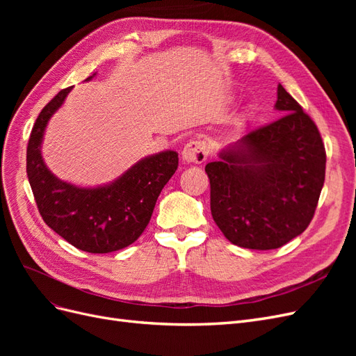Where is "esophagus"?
Segmentation results:
<instances>
[{
  "mask_svg": "<svg viewBox=\"0 0 356 356\" xmlns=\"http://www.w3.org/2000/svg\"><path fill=\"white\" fill-rule=\"evenodd\" d=\"M208 157V148L203 141H190L182 149V160L186 163H203Z\"/></svg>",
  "mask_w": 356,
  "mask_h": 356,
  "instance_id": "obj_1",
  "label": "esophagus"
}]
</instances>
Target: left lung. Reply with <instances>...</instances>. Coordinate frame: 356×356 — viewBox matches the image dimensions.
<instances>
[{"mask_svg":"<svg viewBox=\"0 0 356 356\" xmlns=\"http://www.w3.org/2000/svg\"><path fill=\"white\" fill-rule=\"evenodd\" d=\"M275 108L281 118L222 148L204 166L215 224L248 250H276L303 233L325 179L318 127L281 84Z\"/></svg>","mask_w":356,"mask_h":356,"instance_id":"8db88e82","label":"left lung"}]
</instances>
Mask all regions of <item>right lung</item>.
I'll return each instance as SVG.
<instances>
[{
  "label": "right lung",
  "mask_w": 356,
  "mask_h": 356,
  "mask_svg": "<svg viewBox=\"0 0 356 356\" xmlns=\"http://www.w3.org/2000/svg\"><path fill=\"white\" fill-rule=\"evenodd\" d=\"M96 74L90 75L89 81ZM71 88L41 110L28 141L26 174L38 211L49 227L81 251L106 254L134 243L152 218L157 197L178 168V153L147 156L110 184L79 187L51 174L41 156L47 123Z\"/></svg>",
  "instance_id": "add662e5"
}]
</instances>
